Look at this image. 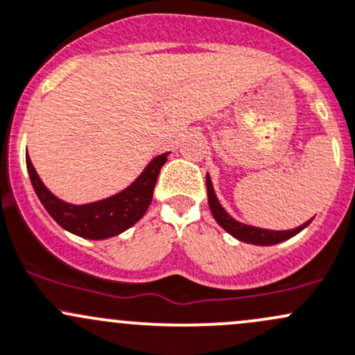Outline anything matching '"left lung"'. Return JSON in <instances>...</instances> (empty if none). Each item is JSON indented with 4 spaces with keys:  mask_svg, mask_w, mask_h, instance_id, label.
Segmentation results:
<instances>
[{
    "mask_svg": "<svg viewBox=\"0 0 355 355\" xmlns=\"http://www.w3.org/2000/svg\"><path fill=\"white\" fill-rule=\"evenodd\" d=\"M206 185H207L209 207H211V212L212 216H214L216 221H218V225L221 226L223 230H226L230 234H233L234 238H238L240 241H245V243H253V245L281 243V241L293 238L294 234L300 233L301 230H304V227L311 223V219H309V221H306L303 226L294 227V230H286V231H272V230H263V227L243 225V223L231 218V216L225 211V207L219 204L218 197H216L214 193V189H212V182L211 178H209V175L206 177Z\"/></svg>",
    "mask_w": 355,
    "mask_h": 355,
    "instance_id": "obj_1",
    "label": "left lung"
}]
</instances>
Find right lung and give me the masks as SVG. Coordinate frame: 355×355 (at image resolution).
Masks as SVG:
<instances>
[{
	"label": "right lung",
	"mask_w": 355,
	"mask_h": 355,
	"mask_svg": "<svg viewBox=\"0 0 355 355\" xmlns=\"http://www.w3.org/2000/svg\"><path fill=\"white\" fill-rule=\"evenodd\" d=\"M166 156L168 153L156 156L130 187L115 193L109 199L85 204V206H73V204L58 199L42 184L28 155L25 156V159H27V170L33 190L46 211L52 216V219L61 227L68 230L69 233L78 234L81 238L105 240V238L115 236V234L129 230L143 218L151 204L156 178H158L162 166L165 165Z\"/></svg>",
	"instance_id": "right-lung-1"
}]
</instances>
